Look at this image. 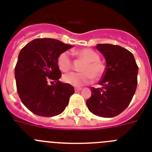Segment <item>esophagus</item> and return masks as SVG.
<instances>
[{"label": "esophagus", "instance_id": "1", "mask_svg": "<svg viewBox=\"0 0 152 152\" xmlns=\"http://www.w3.org/2000/svg\"><path fill=\"white\" fill-rule=\"evenodd\" d=\"M81 90H82V88H81V87H76V88H75V91H76V92L80 91Z\"/></svg>", "mask_w": 152, "mask_h": 152}]
</instances>
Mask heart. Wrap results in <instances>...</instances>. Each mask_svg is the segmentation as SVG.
Wrapping results in <instances>:
<instances>
[{
  "label": "heart",
  "mask_w": 152,
  "mask_h": 152,
  "mask_svg": "<svg viewBox=\"0 0 152 152\" xmlns=\"http://www.w3.org/2000/svg\"><path fill=\"white\" fill-rule=\"evenodd\" d=\"M72 55L85 62L81 68L80 73L69 72L65 74L62 80L64 83L73 86H81L90 83L94 78H101L105 71L104 63L100 60L97 52L91 48H82L72 52ZM57 64L62 72H69L72 68V59L69 52H62L58 57Z\"/></svg>",
  "instance_id": "b5f03b06"
}]
</instances>
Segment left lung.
<instances>
[{
  "instance_id": "left-lung-1",
  "label": "left lung",
  "mask_w": 152,
  "mask_h": 152,
  "mask_svg": "<svg viewBox=\"0 0 152 152\" xmlns=\"http://www.w3.org/2000/svg\"><path fill=\"white\" fill-rule=\"evenodd\" d=\"M96 48L104 56L107 66L99 82L101 88H90L86 106L95 115L113 117L128 107L134 95L138 66L133 54L120 45L97 44Z\"/></svg>"
}]
</instances>
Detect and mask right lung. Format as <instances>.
Returning <instances> with one entry per match:
<instances>
[{"label": "right lung", "instance_id": "obj_1", "mask_svg": "<svg viewBox=\"0 0 152 152\" xmlns=\"http://www.w3.org/2000/svg\"><path fill=\"white\" fill-rule=\"evenodd\" d=\"M72 45L57 39H36L21 48L15 69L17 91L23 104L42 117L64 111L74 87L59 81L58 56Z\"/></svg>", "mask_w": 152, "mask_h": 152}]
</instances>
